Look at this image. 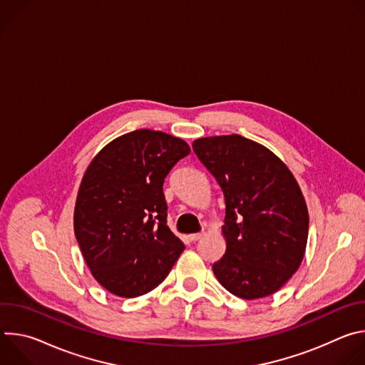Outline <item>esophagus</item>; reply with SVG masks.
Returning a JSON list of instances; mask_svg holds the SVG:
<instances>
[{"label": "esophagus", "mask_w": 365, "mask_h": 365, "mask_svg": "<svg viewBox=\"0 0 365 365\" xmlns=\"http://www.w3.org/2000/svg\"><path fill=\"white\" fill-rule=\"evenodd\" d=\"M202 237H203L202 232H199V234H190V235H189V240H190V241H199Z\"/></svg>", "instance_id": "34e87169"}]
</instances>
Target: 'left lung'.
I'll use <instances>...</instances> for the list:
<instances>
[{
  "label": "left lung",
  "instance_id": "8db88e82",
  "mask_svg": "<svg viewBox=\"0 0 365 365\" xmlns=\"http://www.w3.org/2000/svg\"><path fill=\"white\" fill-rule=\"evenodd\" d=\"M192 147L225 199L227 248L215 277L245 300L276 293L300 267L307 242V206L293 173L266 145L238 134L196 138Z\"/></svg>",
  "mask_w": 365,
  "mask_h": 365
}]
</instances>
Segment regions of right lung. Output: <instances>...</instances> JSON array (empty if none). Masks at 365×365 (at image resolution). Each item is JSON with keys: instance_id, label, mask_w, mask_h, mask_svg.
Here are the masks:
<instances>
[{"instance_id": "right-lung-1", "label": "right lung", "mask_w": 365, "mask_h": 365, "mask_svg": "<svg viewBox=\"0 0 365 365\" xmlns=\"http://www.w3.org/2000/svg\"><path fill=\"white\" fill-rule=\"evenodd\" d=\"M189 153L185 140L144 128L108 143L86 168L73 230L91 274L110 293L151 292L185 250L166 225L163 183Z\"/></svg>"}]
</instances>
